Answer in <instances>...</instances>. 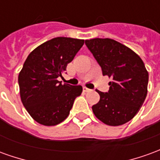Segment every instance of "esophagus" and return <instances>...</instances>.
<instances>
[{"mask_svg": "<svg viewBox=\"0 0 160 160\" xmlns=\"http://www.w3.org/2000/svg\"><path fill=\"white\" fill-rule=\"evenodd\" d=\"M83 91L84 92H90L91 89H89V88H87V87H83Z\"/></svg>", "mask_w": 160, "mask_h": 160, "instance_id": "1", "label": "esophagus"}]
</instances>
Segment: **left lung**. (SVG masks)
<instances>
[{
	"instance_id": "1",
	"label": "left lung",
	"mask_w": 160,
	"mask_h": 160,
	"mask_svg": "<svg viewBox=\"0 0 160 160\" xmlns=\"http://www.w3.org/2000/svg\"><path fill=\"white\" fill-rule=\"evenodd\" d=\"M100 65L103 75L112 78L110 90L102 92L92 107L95 117L109 126H119L134 118L148 94V72L143 61L127 46L111 38L86 40Z\"/></svg>"
}]
</instances>
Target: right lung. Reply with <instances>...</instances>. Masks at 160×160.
<instances>
[{
  "mask_svg": "<svg viewBox=\"0 0 160 160\" xmlns=\"http://www.w3.org/2000/svg\"><path fill=\"white\" fill-rule=\"evenodd\" d=\"M85 40L58 37L43 42L27 56L19 73V94L30 116L44 126L65 120L81 86L61 83L57 78L66 70Z\"/></svg>",
  "mask_w": 160,
  "mask_h": 160,
  "instance_id": "obj_1",
  "label": "right lung"
}]
</instances>
